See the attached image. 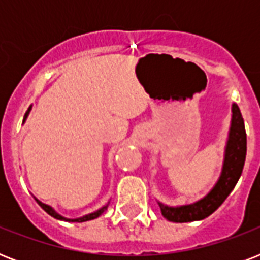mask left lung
I'll use <instances>...</instances> for the list:
<instances>
[{
  "instance_id": "left-lung-1",
  "label": "left lung",
  "mask_w": 260,
  "mask_h": 260,
  "mask_svg": "<svg viewBox=\"0 0 260 260\" xmlns=\"http://www.w3.org/2000/svg\"><path fill=\"white\" fill-rule=\"evenodd\" d=\"M247 154V135L244 120L236 104H232V118H231L230 134L226 140L224 162L220 178L214 183L209 193L198 201L182 206H167L159 202L163 217L173 222H190L204 220L210 216L238 183L242 175Z\"/></svg>"
}]
</instances>
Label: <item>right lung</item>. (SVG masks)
<instances>
[{
    "label": "right lung",
    "instance_id": "obj_1",
    "mask_svg": "<svg viewBox=\"0 0 260 260\" xmlns=\"http://www.w3.org/2000/svg\"><path fill=\"white\" fill-rule=\"evenodd\" d=\"M30 109H32V106H29V108H28V110H26V113H25V116H24V120H22V122H25V120H26V117H28V114H29ZM35 200L38 201L39 205L42 206L43 209L46 210L47 213L50 214V216H52V217H55V218H58V220H63V221H71V222H83V221H89V220H94V218L100 217V216H101V214L105 212L106 208H108V204H106L105 206H102L101 209L95 210V212H93V213L86 214V216H82V217L66 218V217H63V216H60L59 213H56V212L54 210V208H51L50 205H47V204H43L42 201H39L38 198H35Z\"/></svg>",
    "mask_w": 260,
    "mask_h": 260
}]
</instances>
